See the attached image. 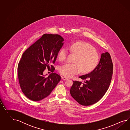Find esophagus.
<instances>
[{
  "label": "esophagus",
  "instance_id": "34e87169",
  "mask_svg": "<svg viewBox=\"0 0 130 130\" xmlns=\"http://www.w3.org/2000/svg\"><path fill=\"white\" fill-rule=\"evenodd\" d=\"M62 79L63 80H67V79H68V78H67V77H62Z\"/></svg>",
  "mask_w": 130,
  "mask_h": 130
}]
</instances>
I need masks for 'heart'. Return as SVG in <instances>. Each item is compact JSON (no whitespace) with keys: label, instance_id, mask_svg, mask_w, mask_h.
<instances>
[{"label":"heart","instance_id":"b5f03b06","mask_svg":"<svg viewBox=\"0 0 130 130\" xmlns=\"http://www.w3.org/2000/svg\"><path fill=\"white\" fill-rule=\"evenodd\" d=\"M71 53L78 55L75 64H67L61 67L59 72L63 76L70 78L79 73H91L98 66L100 61V56L94 47L89 44L76 42L68 47ZM68 51L66 48L61 49L59 52L58 59L60 62L66 61Z\"/></svg>","mask_w":130,"mask_h":130}]
</instances>
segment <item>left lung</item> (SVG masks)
Listing matches in <instances>:
<instances>
[{
	"label": "left lung",
	"mask_w": 130,
	"mask_h": 130,
	"mask_svg": "<svg viewBox=\"0 0 130 130\" xmlns=\"http://www.w3.org/2000/svg\"><path fill=\"white\" fill-rule=\"evenodd\" d=\"M113 63L109 53H102L98 66L90 73L79 76L83 83L73 81L70 90L71 96L80 104L92 105L100 101L110 85Z\"/></svg>",
	"instance_id": "obj_1"
}]
</instances>
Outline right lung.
Listing matches in <instances>:
<instances>
[{
	"instance_id": "add662e5",
	"label": "right lung",
	"mask_w": 130,
	"mask_h": 130,
	"mask_svg": "<svg viewBox=\"0 0 130 130\" xmlns=\"http://www.w3.org/2000/svg\"><path fill=\"white\" fill-rule=\"evenodd\" d=\"M63 41L59 35L45 34L23 53L18 64V78L21 90L29 100L38 102L47 97L60 80L52 64ZM47 67L52 73L45 77L43 72Z\"/></svg>"
}]
</instances>
